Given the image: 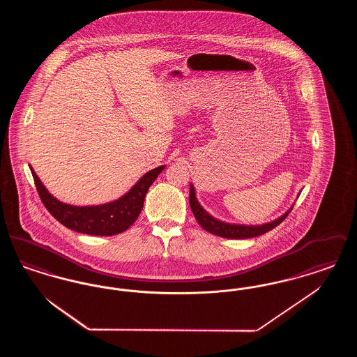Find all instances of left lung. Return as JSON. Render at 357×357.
<instances>
[{
	"instance_id": "1",
	"label": "left lung",
	"mask_w": 357,
	"mask_h": 357,
	"mask_svg": "<svg viewBox=\"0 0 357 357\" xmlns=\"http://www.w3.org/2000/svg\"><path fill=\"white\" fill-rule=\"evenodd\" d=\"M190 207H191V211H192L195 220L204 227L206 231H208L211 234H215V236H220L222 238H230V239H245V238L262 236V234L268 233L269 230H272L275 226H278L281 222L284 221L293 208V206H291L288 211L285 214H282L280 218L269 222V223H264V225L227 223V222L220 221V220L214 218L213 215H210L204 210L197 199L195 188L192 185H190Z\"/></svg>"
}]
</instances>
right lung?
Here are the masks:
<instances>
[{
    "label": "right lung",
    "mask_w": 357,
    "mask_h": 357,
    "mask_svg": "<svg viewBox=\"0 0 357 357\" xmlns=\"http://www.w3.org/2000/svg\"><path fill=\"white\" fill-rule=\"evenodd\" d=\"M165 167L159 166L146 172L128 192L116 201L96 206H73L56 199L29 165L38 195L52 215L70 230L102 237L120 234L137 220L149 188Z\"/></svg>",
    "instance_id": "obj_1"
}]
</instances>
